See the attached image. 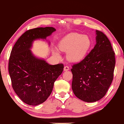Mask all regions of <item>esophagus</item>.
Instances as JSON below:
<instances>
[{
  "instance_id": "1",
  "label": "esophagus",
  "mask_w": 124,
  "mask_h": 124,
  "mask_svg": "<svg viewBox=\"0 0 124 124\" xmlns=\"http://www.w3.org/2000/svg\"><path fill=\"white\" fill-rule=\"evenodd\" d=\"M68 70H69V67H68L67 66H64V71H68Z\"/></svg>"
}]
</instances>
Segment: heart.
Instances as JSON below:
<instances>
[{"label":"heart","mask_w":124,"mask_h":124,"mask_svg":"<svg viewBox=\"0 0 124 124\" xmlns=\"http://www.w3.org/2000/svg\"><path fill=\"white\" fill-rule=\"evenodd\" d=\"M91 41L87 36L72 33L62 38L58 44L59 49L67 52V57L70 61L80 62L85 58L90 50ZM53 54L60 57V54L56 49L53 50Z\"/></svg>","instance_id":"b5f03b06"}]
</instances>
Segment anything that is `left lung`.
<instances>
[{
  "instance_id": "obj_1",
  "label": "left lung",
  "mask_w": 124,
  "mask_h": 124,
  "mask_svg": "<svg viewBox=\"0 0 124 124\" xmlns=\"http://www.w3.org/2000/svg\"><path fill=\"white\" fill-rule=\"evenodd\" d=\"M96 44L89 54L72 66V89L76 96L87 102L106 95L114 77L115 52L106 35L96 31Z\"/></svg>"
}]
</instances>
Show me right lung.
Listing matches in <instances>:
<instances>
[{"label":"right lung","instance_id":"add662e5","mask_svg":"<svg viewBox=\"0 0 124 124\" xmlns=\"http://www.w3.org/2000/svg\"><path fill=\"white\" fill-rule=\"evenodd\" d=\"M56 31L49 27L29 29L20 37L11 51L8 70L12 87L28 105L36 106L44 102L63 71L62 63L51 65L35 56L31 50L34 40L46 39Z\"/></svg>","mask_w":124,"mask_h":124}]
</instances>
